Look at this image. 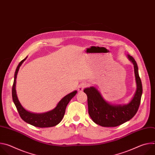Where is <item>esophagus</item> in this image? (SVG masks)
<instances>
[{"label":"esophagus","instance_id":"34e87169","mask_svg":"<svg viewBox=\"0 0 155 155\" xmlns=\"http://www.w3.org/2000/svg\"><path fill=\"white\" fill-rule=\"evenodd\" d=\"M86 86V84H84V83L80 84V85L78 86V91H82L83 90L84 88Z\"/></svg>","mask_w":155,"mask_h":155}]
</instances>
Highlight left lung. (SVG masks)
I'll use <instances>...</instances> for the list:
<instances>
[{
    "mask_svg": "<svg viewBox=\"0 0 155 155\" xmlns=\"http://www.w3.org/2000/svg\"><path fill=\"white\" fill-rule=\"evenodd\" d=\"M128 59L134 64L137 90L129 104L112 105L106 102L96 88L92 86L83 90L87 97L88 113L93 121L103 127H115L130 120L136 114L142 94V84L139 75L137 64L130 55Z\"/></svg>",
    "mask_w": 155,
    "mask_h": 155,
    "instance_id": "obj_1",
    "label": "left lung"
}]
</instances>
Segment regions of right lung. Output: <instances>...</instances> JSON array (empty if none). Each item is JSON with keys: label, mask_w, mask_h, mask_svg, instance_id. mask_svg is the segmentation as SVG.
<instances>
[{"label": "right lung", "mask_w": 155, "mask_h": 155, "mask_svg": "<svg viewBox=\"0 0 155 155\" xmlns=\"http://www.w3.org/2000/svg\"><path fill=\"white\" fill-rule=\"evenodd\" d=\"M26 58L27 57L19 63L15 73L14 81L12 86V98L13 102L17 108L19 116L25 122L34 126L38 127H49L54 126L58 124L62 120L65 112L66 107H67L72 98L75 96L77 91H74L64 96L59 102L57 106L54 109L51 110V111L43 114H34L27 111L19 102L15 90L17 74L20 66Z\"/></svg>", "instance_id": "obj_1"}]
</instances>
